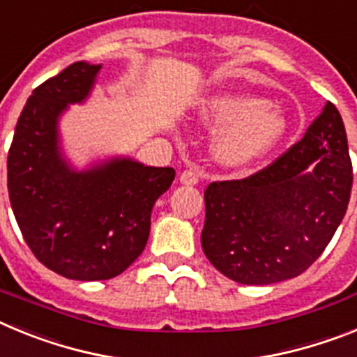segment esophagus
I'll return each instance as SVG.
<instances>
[{"label": "esophagus", "instance_id": "obj_1", "mask_svg": "<svg viewBox=\"0 0 357 357\" xmlns=\"http://www.w3.org/2000/svg\"><path fill=\"white\" fill-rule=\"evenodd\" d=\"M198 181H200V175H198L197 172H193V169H185V172H182L181 182L184 185H195L198 184Z\"/></svg>", "mask_w": 357, "mask_h": 357}]
</instances>
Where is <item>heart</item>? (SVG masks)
Here are the masks:
<instances>
[{
  "label": "heart",
  "mask_w": 357,
  "mask_h": 357,
  "mask_svg": "<svg viewBox=\"0 0 357 357\" xmlns=\"http://www.w3.org/2000/svg\"><path fill=\"white\" fill-rule=\"evenodd\" d=\"M198 118L206 127H223L214 141V153L229 166L257 159L286 130L282 109L248 93L216 94L202 105Z\"/></svg>",
  "instance_id": "1"
}]
</instances>
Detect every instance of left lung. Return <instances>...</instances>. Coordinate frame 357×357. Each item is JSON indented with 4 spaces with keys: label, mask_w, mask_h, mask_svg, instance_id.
Instances as JSON below:
<instances>
[{
    "label": "left lung",
    "mask_w": 357,
    "mask_h": 357,
    "mask_svg": "<svg viewBox=\"0 0 357 357\" xmlns=\"http://www.w3.org/2000/svg\"><path fill=\"white\" fill-rule=\"evenodd\" d=\"M345 125L327 102L266 168L207 185L202 248L239 284H273L305 272L326 250L351 200Z\"/></svg>",
    "instance_id": "left-lung-1"
}]
</instances>
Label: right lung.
Returning a JSON list of instances; mask_svg holds the SVG:
<instances>
[{
	"label": "right lung",
	"mask_w": 357,
	"mask_h": 357,
	"mask_svg": "<svg viewBox=\"0 0 357 357\" xmlns=\"http://www.w3.org/2000/svg\"><path fill=\"white\" fill-rule=\"evenodd\" d=\"M100 68L75 62L36 87L6 159L8 197L24 241L44 266L75 280L112 279L139 257L151 207L175 178L173 168L130 159L80 173L62 159L56 119L89 94Z\"/></svg>",
	"instance_id": "obj_1"
}]
</instances>
